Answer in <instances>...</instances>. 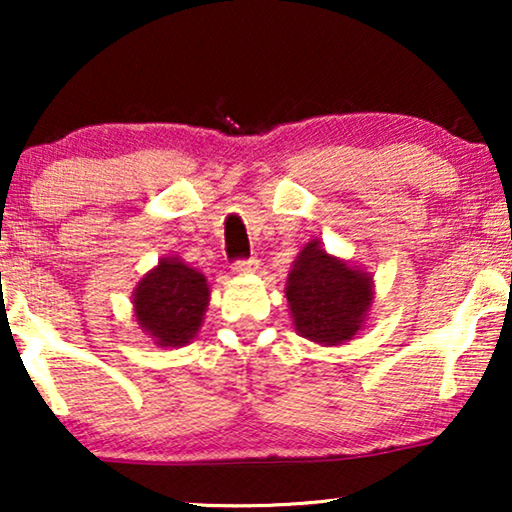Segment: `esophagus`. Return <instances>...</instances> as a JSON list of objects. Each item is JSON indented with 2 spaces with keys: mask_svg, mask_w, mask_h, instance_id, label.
Returning <instances> with one entry per match:
<instances>
[{
  "mask_svg": "<svg viewBox=\"0 0 512 512\" xmlns=\"http://www.w3.org/2000/svg\"><path fill=\"white\" fill-rule=\"evenodd\" d=\"M258 268V258L249 256V258H240V261L233 263V272L235 275H247V272H254Z\"/></svg>",
  "mask_w": 512,
  "mask_h": 512,
  "instance_id": "obj_1",
  "label": "esophagus"
}]
</instances>
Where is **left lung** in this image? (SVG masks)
Segmentation results:
<instances>
[{"mask_svg": "<svg viewBox=\"0 0 512 512\" xmlns=\"http://www.w3.org/2000/svg\"><path fill=\"white\" fill-rule=\"evenodd\" d=\"M293 326L319 345H342L359 331L373 300L366 272L328 256L319 242L300 251L286 284Z\"/></svg>", "mask_w": 512, "mask_h": 512, "instance_id": "8db88e82", "label": "left lung"}]
</instances>
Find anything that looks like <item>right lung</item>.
<instances>
[{"label": "right lung", "mask_w": 512, "mask_h": 512, "mask_svg": "<svg viewBox=\"0 0 512 512\" xmlns=\"http://www.w3.org/2000/svg\"><path fill=\"white\" fill-rule=\"evenodd\" d=\"M137 321L163 347H181L198 333L209 303L207 279L177 258H163L135 289Z\"/></svg>", "instance_id": "add662e5"}]
</instances>
